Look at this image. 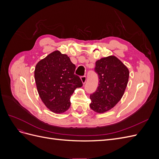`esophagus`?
Instances as JSON below:
<instances>
[{"instance_id": "1", "label": "esophagus", "mask_w": 159, "mask_h": 159, "mask_svg": "<svg viewBox=\"0 0 159 159\" xmlns=\"http://www.w3.org/2000/svg\"><path fill=\"white\" fill-rule=\"evenodd\" d=\"M86 80H87V78H86V76L84 75V76H81V82H82L83 84H84L86 82Z\"/></svg>"}]
</instances>
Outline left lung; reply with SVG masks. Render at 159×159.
<instances>
[{
	"label": "left lung",
	"instance_id": "8db88e82",
	"mask_svg": "<svg viewBox=\"0 0 159 159\" xmlns=\"http://www.w3.org/2000/svg\"><path fill=\"white\" fill-rule=\"evenodd\" d=\"M95 71L99 76V86L90 95V108L98 113H103L117 104L125 93L129 81V71L115 56H109L96 61Z\"/></svg>",
	"mask_w": 159,
	"mask_h": 159
}]
</instances>
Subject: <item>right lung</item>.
Instances as JSON below:
<instances>
[{
	"label": "right lung",
	"instance_id": "obj_1",
	"mask_svg": "<svg viewBox=\"0 0 159 159\" xmlns=\"http://www.w3.org/2000/svg\"><path fill=\"white\" fill-rule=\"evenodd\" d=\"M75 66L70 57L56 50L38 62L34 79L42 102L51 111L63 113L70 107L74 90L83 85L74 74Z\"/></svg>",
	"mask_w": 159,
	"mask_h": 159
}]
</instances>
